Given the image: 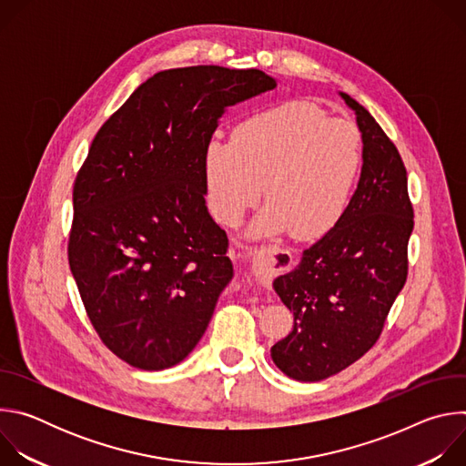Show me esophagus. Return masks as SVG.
I'll return each mask as SVG.
<instances>
[{
	"instance_id": "esophagus-1",
	"label": "esophagus",
	"mask_w": 466,
	"mask_h": 466,
	"mask_svg": "<svg viewBox=\"0 0 466 466\" xmlns=\"http://www.w3.org/2000/svg\"><path fill=\"white\" fill-rule=\"evenodd\" d=\"M289 252L280 247H268L259 250L248 261V277L256 284H268L275 271H280L289 263Z\"/></svg>"
}]
</instances>
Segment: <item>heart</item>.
I'll list each match as a JSON object with an SVG mask.
<instances>
[{
    "label": "heart",
    "mask_w": 466,
    "mask_h": 466,
    "mask_svg": "<svg viewBox=\"0 0 466 466\" xmlns=\"http://www.w3.org/2000/svg\"><path fill=\"white\" fill-rule=\"evenodd\" d=\"M361 164L356 125L328 117L309 101H286L245 117L232 140L207 144V201L219 223L234 227L256 205L265 182L269 205L250 234L289 228L297 239H317L343 219Z\"/></svg>",
    "instance_id": "obj_1"
}]
</instances>
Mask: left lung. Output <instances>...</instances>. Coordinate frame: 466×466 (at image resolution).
Returning <instances> with one entry per match:
<instances>
[{"mask_svg": "<svg viewBox=\"0 0 466 466\" xmlns=\"http://www.w3.org/2000/svg\"><path fill=\"white\" fill-rule=\"evenodd\" d=\"M339 96L361 132L358 187L343 219L273 282L295 322L271 358L299 381L334 376L369 352L408 279L413 207L406 166L369 110Z\"/></svg>", "mask_w": 466, "mask_h": 466, "instance_id": "8db88e82", "label": "left lung"}]
</instances>
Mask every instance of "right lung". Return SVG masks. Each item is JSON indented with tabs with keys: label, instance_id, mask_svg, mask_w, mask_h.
<instances>
[{
	"label": "right lung",
	"instance_id": "right-lung-1",
	"mask_svg": "<svg viewBox=\"0 0 466 466\" xmlns=\"http://www.w3.org/2000/svg\"><path fill=\"white\" fill-rule=\"evenodd\" d=\"M273 88L259 70L158 72L96 135L68 259L90 322L125 363L169 369L207 331L234 268L207 208L205 147L228 106Z\"/></svg>",
	"mask_w": 466,
	"mask_h": 466
}]
</instances>
